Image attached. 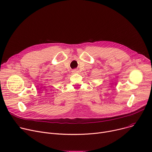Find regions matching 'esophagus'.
Masks as SVG:
<instances>
[{"label": "esophagus", "instance_id": "1", "mask_svg": "<svg viewBox=\"0 0 152 152\" xmlns=\"http://www.w3.org/2000/svg\"><path fill=\"white\" fill-rule=\"evenodd\" d=\"M73 73H74V74L78 73V71L76 69H74V70H73Z\"/></svg>", "mask_w": 152, "mask_h": 152}]
</instances>
